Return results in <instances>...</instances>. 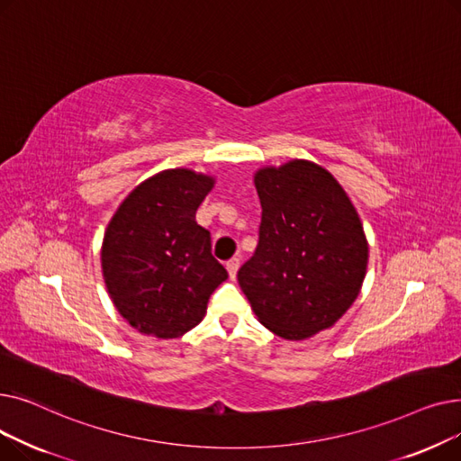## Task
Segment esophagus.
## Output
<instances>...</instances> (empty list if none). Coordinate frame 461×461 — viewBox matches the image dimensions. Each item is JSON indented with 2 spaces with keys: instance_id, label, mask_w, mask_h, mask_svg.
Here are the masks:
<instances>
[{
  "instance_id": "esophagus-1",
  "label": "esophagus",
  "mask_w": 461,
  "mask_h": 461,
  "mask_svg": "<svg viewBox=\"0 0 461 461\" xmlns=\"http://www.w3.org/2000/svg\"><path fill=\"white\" fill-rule=\"evenodd\" d=\"M239 265H240L239 258H231V259L226 263V269H228V273H230V278H235V276H237Z\"/></svg>"
}]
</instances>
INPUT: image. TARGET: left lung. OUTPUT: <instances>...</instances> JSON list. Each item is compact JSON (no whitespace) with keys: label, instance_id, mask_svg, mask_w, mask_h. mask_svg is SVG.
I'll return each instance as SVG.
<instances>
[{"label":"left lung","instance_id":"obj_1","mask_svg":"<svg viewBox=\"0 0 461 461\" xmlns=\"http://www.w3.org/2000/svg\"><path fill=\"white\" fill-rule=\"evenodd\" d=\"M259 240L237 280L259 321L285 340L332 327L357 299L368 243L344 188L308 160L259 169Z\"/></svg>","mask_w":461,"mask_h":461}]
</instances>
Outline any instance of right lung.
I'll return each instance as SVG.
<instances>
[{
  "label": "right lung",
  "instance_id": "obj_1",
  "mask_svg": "<svg viewBox=\"0 0 461 461\" xmlns=\"http://www.w3.org/2000/svg\"><path fill=\"white\" fill-rule=\"evenodd\" d=\"M212 179L166 169L119 205L103 240L108 294L134 329L177 338L196 327L228 271L211 254V233L196 211Z\"/></svg>",
  "mask_w": 461,
  "mask_h": 461
}]
</instances>
